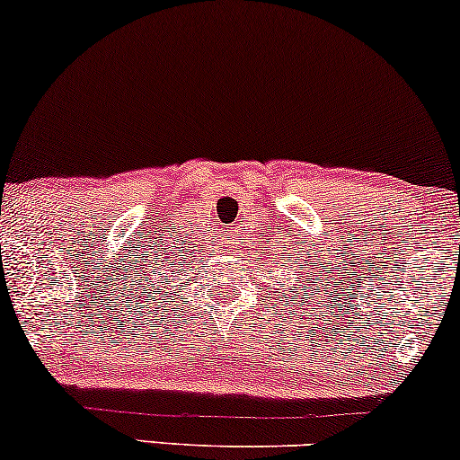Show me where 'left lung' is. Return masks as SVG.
<instances>
[{
    "label": "left lung",
    "mask_w": 460,
    "mask_h": 460,
    "mask_svg": "<svg viewBox=\"0 0 460 460\" xmlns=\"http://www.w3.org/2000/svg\"><path fill=\"white\" fill-rule=\"evenodd\" d=\"M283 248H285V246H283ZM281 255H283V252H281ZM288 255H289V252H288ZM320 266H322V263H320ZM307 274H309V272H307ZM314 274H315V272H314ZM324 281H326V279H324ZM274 283H277V281H274ZM311 283H318V279H314V281H311ZM281 288H283V292H285V283H281ZM303 288H307V285H303ZM322 288H324V283H322ZM311 292H314V288H311ZM305 296H309V294H305ZM288 298H298V294L294 292L292 296H289V294H283V303L289 305ZM296 303H298V307H300V300H296ZM305 303H309V300H305ZM274 305H277V303H274ZM289 307H294V305H289ZM289 314H292V309H289Z\"/></svg>",
    "instance_id": "obj_1"
}]
</instances>
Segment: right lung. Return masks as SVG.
<instances>
[{"label": "right lung", "instance_id": "right-lung-1", "mask_svg": "<svg viewBox=\"0 0 460 460\" xmlns=\"http://www.w3.org/2000/svg\"><path fill=\"white\" fill-rule=\"evenodd\" d=\"M171 248V246H168ZM168 248H153L149 260L140 257L138 263L134 266V277H131V288H134L136 296L142 298V303H149L153 298H160L162 294H171V300L175 303V296H179L177 288H186L181 285L183 277V260L181 255L175 257V252H168ZM168 303V298H164ZM145 307V305H140ZM160 307V305H157Z\"/></svg>", "mask_w": 460, "mask_h": 460}]
</instances>
